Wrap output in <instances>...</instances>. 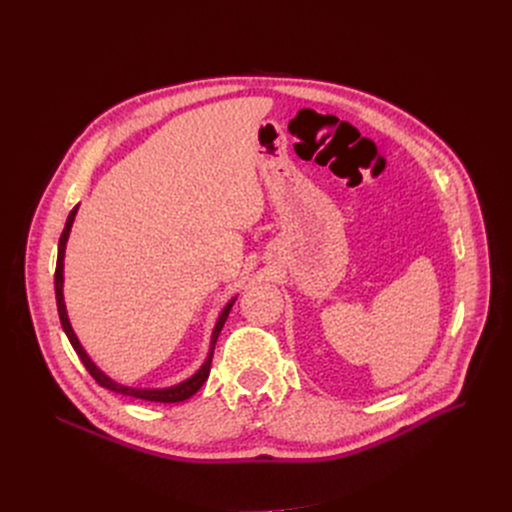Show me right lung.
<instances>
[{
	"instance_id": "add662e5",
	"label": "right lung",
	"mask_w": 512,
	"mask_h": 512,
	"mask_svg": "<svg viewBox=\"0 0 512 512\" xmlns=\"http://www.w3.org/2000/svg\"><path fill=\"white\" fill-rule=\"evenodd\" d=\"M76 211H78V205L70 211L68 220H66V226H64V232L60 236V242H58V263H56V303H58V313H60V321H62V328L72 344V348L76 351V355L80 357V361H83V365L87 367V371L93 375L95 382L107 390H112L116 394H124V396H132V398H143V400H151V402H182L186 398H191L203 384L205 380L209 378V369H211V359H213V348H215V342H218V336L226 324L228 319V313L236 301L230 299L226 303V307L222 309L218 321H215V328L211 332V342H209V353H207V359L205 363L191 375V378L176 384V386H170V388H132V386H124V384H118L116 380H112L110 375H105L93 361L91 357L87 355V351L83 348V344L78 342L72 326H70V319H68V311H66V303H64V255H66V242H68V236H70V228L74 224V218H76Z\"/></svg>"
}]
</instances>
